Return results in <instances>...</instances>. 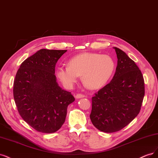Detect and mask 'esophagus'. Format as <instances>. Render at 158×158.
Instances as JSON below:
<instances>
[{"instance_id":"1","label":"esophagus","mask_w":158,"mask_h":158,"mask_svg":"<svg viewBox=\"0 0 158 158\" xmlns=\"http://www.w3.org/2000/svg\"><path fill=\"white\" fill-rule=\"evenodd\" d=\"M85 95L83 94H77V95H76V98H84L85 97Z\"/></svg>"}]
</instances>
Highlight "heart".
<instances>
[{
	"label": "heart",
	"mask_w": 158,
	"mask_h": 158,
	"mask_svg": "<svg viewBox=\"0 0 158 158\" xmlns=\"http://www.w3.org/2000/svg\"><path fill=\"white\" fill-rule=\"evenodd\" d=\"M115 63L110 56L83 53L70 59L68 65H60L56 70L58 78L67 89H72L82 75L84 84L91 89L103 86L112 75Z\"/></svg>",
	"instance_id": "1"
}]
</instances>
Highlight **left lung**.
Segmentation results:
<instances>
[{"label": "left lung", "mask_w": 158, "mask_h": 158, "mask_svg": "<svg viewBox=\"0 0 158 158\" xmlns=\"http://www.w3.org/2000/svg\"><path fill=\"white\" fill-rule=\"evenodd\" d=\"M118 65L113 79L92 98L90 118L105 133H114L129 124L140 112L144 81L138 66L121 49L114 47Z\"/></svg>", "instance_id": "obj_1"}]
</instances>
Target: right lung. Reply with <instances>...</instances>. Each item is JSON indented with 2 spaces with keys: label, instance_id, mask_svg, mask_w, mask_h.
<instances>
[{
  "label": "right lung",
  "instance_id": "right-lung-1",
  "mask_svg": "<svg viewBox=\"0 0 158 158\" xmlns=\"http://www.w3.org/2000/svg\"><path fill=\"white\" fill-rule=\"evenodd\" d=\"M66 50L40 49L22 63L14 81L15 103L22 119L38 132L52 133L65 122L75 100L60 87L55 75L58 60Z\"/></svg>",
  "mask_w": 158,
  "mask_h": 158
}]
</instances>
